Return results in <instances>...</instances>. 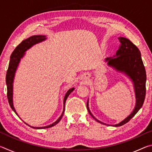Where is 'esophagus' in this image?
Segmentation results:
<instances>
[{"instance_id": "esophagus-1", "label": "esophagus", "mask_w": 152, "mask_h": 152, "mask_svg": "<svg viewBox=\"0 0 152 152\" xmlns=\"http://www.w3.org/2000/svg\"><path fill=\"white\" fill-rule=\"evenodd\" d=\"M89 74H84L83 76H82V78H83L84 80H87L88 78H89Z\"/></svg>"}]
</instances>
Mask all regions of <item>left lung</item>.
<instances>
[{"instance_id":"obj_1","label":"left lung","mask_w":152,"mask_h":152,"mask_svg":"<svg viewBox=\"0 0 152 152\" xmlns=\"http://www.w3.org/2000/svg\"><path fill=\"white\" fill-rule=\"evenodd\" d=\"M121 44L116 51V54L113 57L107 58L104 61L107 63L108 66L115 69L117 72L124 74L132 82L135 94V106L132 113L122 121L115 125H108L98 120L92 114L88 107V100L86 107L89 114L94 119L101 124L111 125L113 127H120L129 121L135 116L143 106L145 96V82L146 73L145 67L143 66L141 53L139 49L125 37H118Z\"/></svg>"}]
</instances>
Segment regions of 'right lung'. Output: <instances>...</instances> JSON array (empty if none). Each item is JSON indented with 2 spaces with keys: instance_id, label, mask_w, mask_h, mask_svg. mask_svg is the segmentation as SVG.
I'll list each match as a JSON object with an SVG mask.
<instances>
[{
  "instance_id": "add662e5",
  "label": "right lung",
  "mask_w": 152,
  "mask_h": 152,
  "mask_svg": "<svg viewBox=\"0 0 152 152\" xmlns=\"http://www.w3.org/2000/svg\"><path fill=\"white\" fill-rule=\"evenodd\" d=\"M47 39V37H46L45 35H33L31 37H30L27 39H25L23 41V42L20 43V44L17 46V47L15 49L13 52L12 53L11 56V58H10V61H9V65L8 68V70H7V75H6V84L7 86V98H8V101L9 102L10 106H11V109L12 110L16 113L17 116H19L16 112V110H15L14 105H13V82H14V79L15 76V73H16V71L17 70L18 66L19 65V63L20 61V60L24 57L25 55V52L30 49L33 45L35 44H37V43H41L43 42V41H45ZM74 90V88H72L68 90V91L66 92L65 94V96H64V109L62 113H61L60 117L54 123H53L52 124H50L48 126H44V127H33V126H30L28 125L27 123L24 122L25 124L29 125V127H32L33 129H47L53 127V126L56 125V124L60 122L61 118L64 113V110H65V104L66 99L70 93Z\"/></svg>"
}]
</instances>
